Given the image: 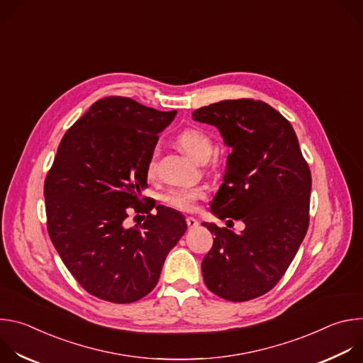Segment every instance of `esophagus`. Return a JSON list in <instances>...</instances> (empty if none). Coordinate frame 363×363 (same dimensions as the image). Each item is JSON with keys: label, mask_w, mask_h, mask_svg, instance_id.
Masks as SVG:
<instances>
[{"label": "esophagus", "mask_w": 363, "mask_h": 363, "mask_svg": "<svg viewBox=\"0 0 363 363\" xmlns=\"http://www.w3.org/2000/svg\"><path fill=\"white\" fill-rule=\"evenodd\" d=\"M198 220H195L194 217H186V225L188 228H196L198 227Z\"/></svg>", "instance_id": "obj_1"}]
</instances>
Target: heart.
I'll use <instances>...</instances> for the list:
<instances>
[{"label":"heart","mask_w":363,"mask_h":363,"mask_svg":"<svg viewBox=\"0 0 363 363\" xmlns=\"http://www.w3.org/2000/svg\"><path fill=\"white\" fill-rule=\"evenodd\" d=\"M178 145L181 149L188 153L191 158L198 162H206L214 152V145L210 136L198 129H185L178 136ZM146 172L149 177H153L157 172V153H153L147 161ZM205 189L199 185H178L169 188L162 199L165 203L179 211H192L198 199L203 198Z\"/></svg>","instance_id":"heart-1"}]
</instances>
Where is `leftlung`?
<instances>
[{"mask_svg":"<svg viewBox=\"0 0 363 363\" xmlns=\"http://www.w3.org/2000/svg\"><path fill=\"white\" fill-rule=\"evenodd\" d=\"M192 119L216 126L233 147L211 213L245 225L235 234L202 223L216 235L201 264L205 286L230 301L260 297L283 277L307 233L308 165L290 122L262 100H223Z\"/></svg>","mask_w":363,"mask_h":363,"instance_id":"8db88e82","label":"left lung"}]
</instances>
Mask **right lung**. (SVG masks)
<instances>
[{"mask_svg": "<svg viewBox=\"0 0 363 363\" xmlns=\"http://www.w3.org/2000/svg\"><path fill=\"white\" fill-rule=\"evenodd\" d=\"M175 115L129 97H103L59 145L44 182L47 230L69 272L94 297L121 304L145 297L186 231L179 211L158 205L150 214L155 203L140 195L158 133ZM129 208L148 214L132 229L124 225Z\"/></svg>", "mask_w": 363, "mask_h": 363, "instance_id": "obj_1", "label": "right lung"}]
</instances>
